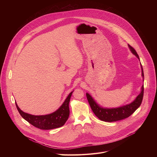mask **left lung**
Returning a JSON list of instances; mask_svg holds the SVG:
<instances>
[{"mask_svg": "<svg viewBox=\"0 0 157 157\" xmlns=\"http://www.w3.org/2000/svg\"><path fill=\"white\" fill-rule=\"evenodd\" d=\"M128 46L131 52L134 55H136L137 57V58L140 60L139 56L136 51L135 50V49L132 47L130 44H128ZM141 68L142 76L144 81V75L142 64ZM141 89L142 90L140 93L137 96V98L133 102L128 104L117 108H104L100 106L98 104H97L90 94L86 93V97L89 102V104L90 105L91 108L93 111V113L101 121L109 122H116L128 117L140 107L142 102L144 96V85H142Z\"/></svg>", "mask_w": 157, "mask_h": 157, "instance_id": "8db88e82", "label": "left lung"}]
</instances>
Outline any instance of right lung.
Returning <instances> with one entry per match:
<instances>
[{
	"instance_id": "obj_1",
	"label": "right lung",
	"mask_w": 157,
	"mask_h": 157,
	"mask_svg": "<svg viewBox=\"0 0 157 157\" xmlns=\"http://www.w3.org/2000/svg\"><path fill=\"white\" fill-rule=\"evenodd\" d=\"M73 91L70 93L57 110L47 115L34 116L25 113L18 107L16 102L15 104L20 116L32 125L42 130L53 129L63 126L68 120L70 115L69 103Z\"/></svg>"
}]
</instances>
